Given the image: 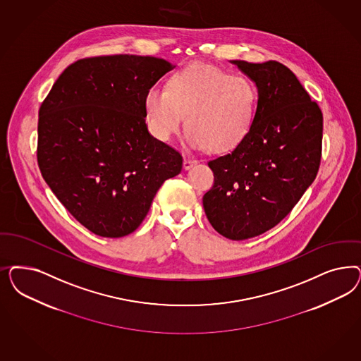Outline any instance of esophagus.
I'll use <instances>...</instances> for the list:
<instances>
[{
	"instance_id": "1",
	"label": "esophagus",
	"mask_w": 361,
	"mask_h": 361,
	"mask_svg": "<svg viewBox=\"0 0 361 361\" xmlns=\"http://www.w3.org/2000/svg\"><path fill=\"white\" fill-rule=\"evenodd\" d=\"M195 164H197L195 159H191V158H185V159H183V169H185V170L191 169V167L195 166Z\"/></svg>"
}]
</instances>
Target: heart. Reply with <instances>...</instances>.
I'll return each instance as SVG.
<instances>
[{
    "mask_svg": "<svg viewBox=\"0 0 361 361\" xmlns=\"http://www.w3.org/2000/svg\"><path fill=\"white\" fill-rule=\"evenodd\" d=\"M256 102V87L245 77L194 62L175 73L169 89H150L145 97V109L147 128L155 140H173L186 116L190 147L224 152L247 138Z\"/></svg>",
    "mask_w": 361,
    "mask_h": 361,
    "instance_id": "obj_1",
    "label": "heart"
}]
</instances>
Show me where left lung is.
<instances>
[{"mask_svg":"<svg viewBox=\"0 0 361 361\" xmlns=\"http://www.w3.org/2000/svg\"><path fill=\"white\" fill-rule=\"evenodd\" d=\"M230 62L255 83V118L238 147L209 161L215 182L203 207L218 233L245 240L283 221L312 185L322 157L323 114L283 63Z\"/></svg>","mask_w":361,"mask_h":361,"instance_id":"left-lung-1","label":"left lung"}]
</instances>
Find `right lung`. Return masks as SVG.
Instances as JSON below:
<instances>
[{
    "label": "right lung",
    "mask_w": 361,
    "mask_h": 361,
    "mask_svg": "<svg viewBox=\"0 0 361 361\" xmlns=\"http://www.w3.org/2000/svg\"><path fill=\"white\" fill-rule=\"evenodd\" d=\"M170 62L102 56L71 63L39 107L37 159L47 186L89 231H135L182 155L147 130L145 97Z\"/></svg>",
    "instance_id": "1"
}]
</instances>
